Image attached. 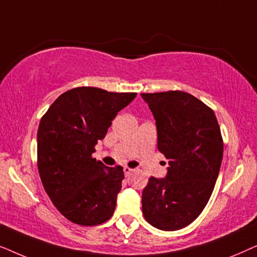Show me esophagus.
I'll return each instance as SVG.
<instances>
[{"label": "esophagus", "instance_id": "obj_1", "mask_svg": "<svg viewBox=\"0 0 257 257\" xmlns=\"http://www.w3.org/2000/svg\"><path fill=\"white\" fill-rule=\"evenodd\" d=\"M132 171H133V170H132L131 167H128V166H125V167H124V174L126 175V177H128V175L132 173Z\"/></svg>", "mask_w": 257, "mask_h": 257}]
</instances>
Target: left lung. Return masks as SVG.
Returning <instances> with one entry per match:
<instances>
[{
  "label": "left lung",
  "mask_w": 257,
  "mask_h": 257,
  "mask_svg": "<svg viewBox=\"0 0 257 257\" xmlns=\"http://www.w3.org/2000/svg\"><path fill=\"white\" fill-rule=\"evenodd\" d=\"M156 119L158 150L168 160L166 178L151 177L143 191V214L161 230L192 223L212 195L223 156L215 113L184 91L142 93Z\"/></svg>",
  "instance_id": "left-lung-1"
}]
</instances>
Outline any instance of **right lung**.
<instances>
[{
  "label": "right lung",
  "mask_w": 257,
  "mask_h": 257,
  "mask_svg": "<svg viewBox=\"0 0 257 257\" xmlns=\"http://www.w3.org/2000/svg\"><path fill=\"white\" fill-rule=\"evenodd\" d=\"M136 96L75 87L62 93L41 119L38 173L51 202L73 223L98 226L113 215L124 171L105 166L92 153L118 112Z\"/></svg>",
  "instance_id": "obj_1"
}]
</instances>
